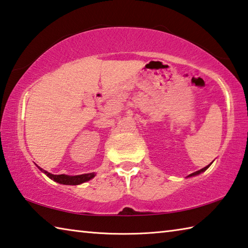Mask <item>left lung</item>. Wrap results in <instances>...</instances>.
<instances>
[{"label":"left lung","instance_id":"obj_1","mask_svg":"<svg viewBox=\"0 0 248 248\" xmlns=\"http://www.w3.org/2000/svg\"><path fill=\"white\" fill-rule=\"evenodd\" d=\"M211 165V163L208 165V166H206V167H204L202 169H201V170H199V171H196V172H193V173H191L190 175H187V177H193V175H197V174H200V173H202V172H204V171L209 167V166Z\"/></svg>","mask_w":248,"mask_h":248}]
</instances>
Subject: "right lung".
Instances as JSON below:
<instances>
[{
    "label": "right lung",
    "instance_id": "add662e5",
    "mask_svg": "<svg viewBox=\"0 0 248 248\" xmlns=\"http://www.w3.org/2000/svg\"><path fill=\"white\" fill-rule=\"evenodd\" d=\"M39 169L42 171V172L46 173L49 179L54 180V181L61 184H66V186H78V184H81L83 182H87L89 180H91L92 178L95 177V173L91 172V173H85V174H79V175H67V174H52L47 172V171L43 170L42 168Z\"/></svg>",
    "mask_w": 248,
    "mask_h": 248
}]
</instances>
